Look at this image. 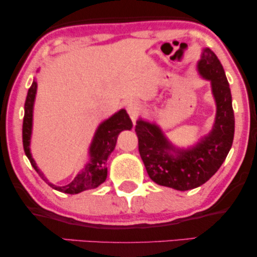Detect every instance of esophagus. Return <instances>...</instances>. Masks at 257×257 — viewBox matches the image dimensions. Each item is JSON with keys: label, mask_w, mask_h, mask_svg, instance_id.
Wrapping results in <instances>:
<instances>
[{"label": "esophagus", "mask_w": 257, "mask_h": 257, "mask_svg": "<svg viewBox=\"0 0 257 257\" xmlns=\"http://www.w3.org/2000/svg\"><path fill=\"white\" fill-rule=\"evenodd\" d=\"M142 105H140L138 101H130L127 104V113L130 115V118L132 119V121L135 122L137 117H138V114L140 113V111H142Z\"/></svg>", "instance_id": "obj_1"}]
</instances>
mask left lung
Masks as SVG:
<instances>
[{"label": "left lung", "mask_w": 257, "mask_h": 257, "mask_svg": "<svg viewBox=\"0 0 257 257\" xmlns=\"http://www.w3.org/2000/svg\"><path fill=\"white\" fill-rule=\"evenodd\" d=\"M198 71L210 80L216 103L213 128L191 149H177L172 145L157 124L137 120L140 157L147 174L156 184L188 191L208 181L226 159L234 139L235 119L229 84L219 58L205 48L198 62Z\"/></svg>", "instance_id": "obj_1"}]
</instances>
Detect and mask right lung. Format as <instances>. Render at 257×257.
I'll list each match as a JSON object with an SVG mask.
<instances>
[{
  "label": "right lung",
  "mask_w": 257,
  "mask_h": 257,
  "mask_svg": "<svg viewBox=\"0 0 257 257\" xmlns=\"http://www.w3.org/2000/svg\"><path fill=\"white\" fill-rule=\"evenodd\" d=\"M37 83L33 82L29 91H28L26 104H24V118H23V128H22V138H23V149L26 156L29 159L31 166L35 171L40 174V177L47 182V184L56 191L68 193V194H77L86 189L96 188L100 184L106 180L107 177V167L106 161L107 158L114 150L115 143H117L118 135L124 130L132 128V120L130 119L127 112L124 108L118 111L112 117L101 122L98 126L96 133L91 143L89 156L90 160L85 165V167L76 175L75 179L65 186H56L48 181L43 173L38 170L36 163L33 159L30 153V139H31V130H33V111H34V101L36 97Z\"/></svg>",
  "instance_id": "1"
}]
</instances>
